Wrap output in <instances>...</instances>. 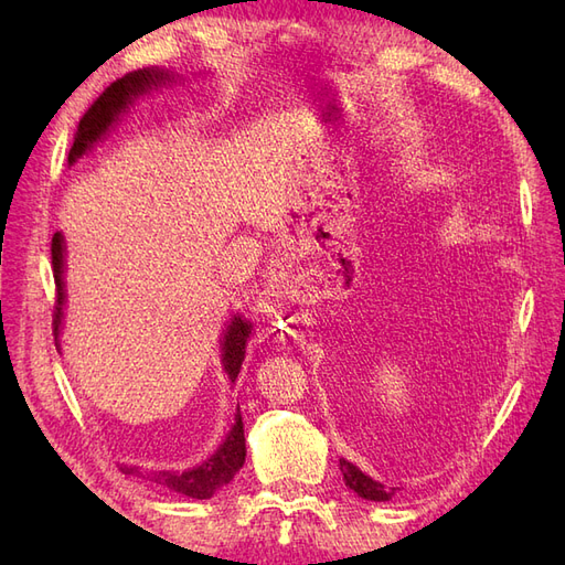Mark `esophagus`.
<instances>
[{
  "label": "esophagus",
  "instance_id": "34e87169",
  "mask_svg": "<svg viewBox=\"0 0 565 565\" xmlns=\"http://www.w3.org/2000/svg\"><path fill=\"white\" fill-rule=\"evenodd\" d=\"M299 301H303V299H299Z\"/></svg>",
  "mask_w": 565,
  "mask_h": 565
}]
</instances>
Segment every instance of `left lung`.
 Masks as SVG:
<instances>
[{
    "label": "left lung",
    "instance_id": "1",
    "mask_svg": "<svg viewBox=\"0 0 565 565\" xmlns=\"http://www.w3.org/2000/svg\"><path fill=\"white\" fill-rule=\"evenodd\" d=\"M339 469L344 473V483L358 492V498L363 500H372V502H388L393 494H396L398 488H386L374 478L365 476L355 465H351L349 459H339Z\"/></svg>",
    "mask_w": 565,
    "mask_h": 565
}]
</instances>
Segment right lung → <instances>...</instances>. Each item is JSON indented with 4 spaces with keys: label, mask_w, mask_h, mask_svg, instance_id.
I'll return each instance as SVG.
<instances>
[{
    "label": "right lung",
    "mask_w": 565,
    "mask_h": 565,
    "mask_svg": "<svg viewBox=\"0 0 565 565\" xmlns=\"http://www.w3.org/2000/svg\"><path fill=\"white\" fill-rule=\"evenodd\" d=\"M172 82V75L164 71H156V67H143V71L127 73L125 77L115 79L110 87L100 94L92 108L84 113L79 119V127L75 134V143L71 148V156L67 162H75L82 152H87L100 136H104L117 119L122 115L136 96L143 92L158 87V84ZM63 264H65V243L63 235L56 233L51 237V266H54V282H56V306H54V334L58 339L61 334V322H63V303H65V285H63ZM252 334V322L243 320L241 316H233L231 324L226 328L224 339H221V363L228 374V380L235 382L237 374H241L247 341ZM245 429H243V415L237 409L235 422L226 440L221 443L216 452L207 457L202 465L188 469V471H141L139 467H125V473L143 476L150 483L162 486L172 492L188 494L193 500H210L216 490L228 486L233 476L243 469L245 465Z\"/></svg>",
    "instance_id": "right-lung-1"
}]
</instances>
